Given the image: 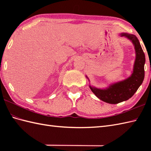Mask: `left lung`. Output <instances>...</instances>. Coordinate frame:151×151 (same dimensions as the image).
<instances>
[{
  "mask_svg": "<svg viewBox=\"0 0 151 151\" xmlns=\"http://www.w3.org/2000/svg\"><path fill=\"white\" fill-rule=\"evenodd\" d=\"M132 41L135 47L136 58L134 66L133 73L131 76L123 81L111 85L106 89H100L92 86L91 90L97 97L105 102L110 104H117L129 99L135 93L143 81L145 76L144 65L145 56L139 40L136 36L128 34H121Z\"/></svg>",
  "mask_w": 151,
  "mask_h": 151,
  "instance_id": "1",
  "label": "left lung"
}]
</instances>
